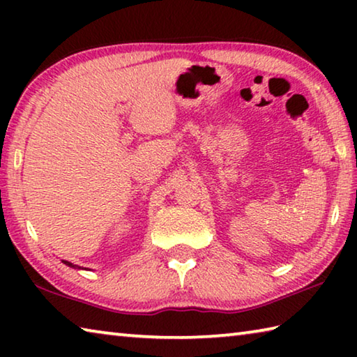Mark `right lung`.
Returning a JSON list of instances; mask_svg holds the SVG:
<instances>
[{
  "label": "right lung",
  "mask_w": 357,
  "mask_h": 357,
  "mask_svg": "<svg viewBox=\"0 0 357 357\" xmlns=\"http://www.w3.org/2000/svg\"><path fill=\"white\" fill-rule=\"evenodd\" d=\"M63 263H64L66 266H70V268H75V269H83V268H80V266H77V264H72L70 261H66V259H63Z\"/></svg>",
  "instance_id": "add662e5"
}]
</instances>
